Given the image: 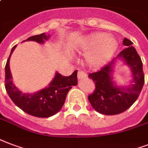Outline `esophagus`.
<instances>
[{"label": "esophagus", "instance_id": "esophagus-1", "mask_svg": "<svg viewBox=\"0 0 148 148\" xmlns=\"http://www.w3.org/2000/svg\"><path fill=\"white\" fill-rule=\"evenodd\" d=\"M86 73L83 71V70H79L78 72V79H81L86 78Z\"/></svg>", "mask_w": 148, "mask_h": 148}]
</instances>
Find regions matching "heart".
Segmentation results:
<instances>
[{
    "instance_id": "heart-1",
    "label": "heart",
    "mask_w": 148,
    "mask_h": 148,
    "mask_svg": "<svg viewBox=\"0 0 148 148\" xmlns=\"http://www.w3.org/2000/svg\"><path fill=\"white\" fill-rule=\"evenodd\" d=\"M118 47L114 37L106 36L103 33H97L89 36L83 44L85 50L94 49L86 56V62L91 67H99L109 59Z\"/></svg>"
}]
</instances>
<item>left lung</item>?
Instances as JSON below:
<instances>
[{
  "label": "left lung",
  "mask_w": 148,
  "mask_h": 148,
  "mask_svg": "<svg viewBox=\"0 0 148 148\" xmlns=\"http://www.w3.org/2000/svg\"><path fill=\"white\" fill-rule=\"evenodd\" d=\"M123 44L126 47L118 55L131 68L133 83L128 87H118L112 80L113 59L95 73H90L88 77L95 83V90L88 96L92 107L101 114L113 115L125 112L136 101L144 83L143 63L133 42L124 38Z\"/></svg>",
  "instance_id": "8db88e82"
}]
</instances>
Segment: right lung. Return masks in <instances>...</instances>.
Segmentation results:
<instances>
[{
  "mask_svg": "<svg viewBox=\"0 0 148 148\" xmlns=\"http://www.w3.org/2000/svg\"><path fill=\"white\" fill-rule=\"evenodd\" d=\"M49 38L44 33L29 37L23 41L33 40L44 43ZM16 47H12V51L5 65V89L10 98L18 107L27 114L39 118H47L56 114L65 103L68 92L73 86L77 85V70L69 76H63L60 73L55 74L54 79L46 88L35 94H25L18 90L13 84L10 72L9 60L11 54Z\"/></svg>",
  "mask_w": 148,
  "mask_h": 148,
  "instance_id": "obj_1",
  "label": "right lung"
}]
</instances>
